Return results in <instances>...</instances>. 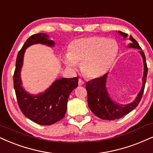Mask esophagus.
Returning <instances> with one entry per match:
<instances>
[{"label":"esophagus","instance_id":"1","mask_svg":"<svg viewBox=\"0 0 153 153\" xmlns=\"http://www.w3.org/2000/svg\"><path fill=\"white\" fill-rule=\"evenodd\" d=\"M78 84H79V86H82L83 84H84V81L82 80V79H79Z\"/></svg>","mask_w":153,"mask_h":153}]
</instances>
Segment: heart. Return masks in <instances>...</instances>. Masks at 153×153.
<instances>
[{"label":"heart","instance_id":"1","mask_svg":"<svg viewBox=\"0 0 153 153\" xmlns=\"http://www.w3.org/2000/svg\"><path fill=\"white\" fill-rule=\"evenodd\" d=\"M118 53V44L114 39L105 37L91 36L74 41L69 53L65 55V63L74 67L81 64L84 74L95 79L109 70Z\"/></svg>","mask_w":153,"mask_h":153}]
</instances>
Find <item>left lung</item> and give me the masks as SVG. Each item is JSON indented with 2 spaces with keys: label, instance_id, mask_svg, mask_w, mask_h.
Wrapping results in <instances>:
<instances>
[{
  "label": "left lung",
  "instance_id": "8db88e82",
  "mask_svg": "<svg viewBox=\"0 0 153 153\" xmlns=\"http://www.w3.org/2000/svg\"><path fill=\"white\" fill-rule=\"evenodd\" d=\"M118 33L127 37L128 34L118 31ZM131 43L129 48L140 49L139 52L142 55L143 63H144V75L143 77V86L140 91L137 94L133 103L127 105H118L115 103L111 98L109 97L106 88L105 82L107 79V74H105L102 76L88 81L86 84V88L87 91L88 105L91 111L96 116L103 120H113L122 118L126 115L129 114L140 103L144 92L145 85H146L147 74H148V66L146 63V58L144 52L141 50V48L137 41L133 37L130 36Z\"/></svg>",
  "mask_w": 153,
  "mask_h": 153
}]
</instances>
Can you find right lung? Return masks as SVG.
Returning <instances> with one entry per match:
<instances>
[{"label": "right lung", "instance_id": "1", "mask_svg": "<svg viewBox=\"0 0 153 153\" xmlns=\"http://www.w3.org/2000/svg\"><path fill=\"white\" fill-rule=\"evenodd\" d=\"M44 44L53 46V40L46 34L31 35L19 51L16 59V69L13 75V84L17 101L25 116L39 125L48 126L55 123L65 117L67 111L68 98L71 92L78 86V77L56 80L44 93L31 95L22 87L20 70L23 62L25 49L33 44Z\"/></svg>", "mask_w": 153, "mask_h": 153}]
</instances>
